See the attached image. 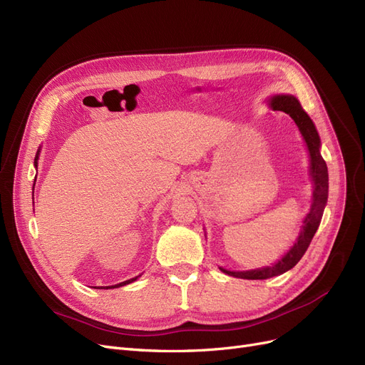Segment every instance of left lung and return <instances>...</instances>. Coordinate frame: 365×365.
Wrapping results in <instances>:
<instances>
[{
	"label": "left lung",
	"mask_w": 365,
	"mask_h": 365,
	"mask_svg": "<svg viewBox=\"0 0 365 365\" xmlns=\"http://www.w3.org/2000/svg\"><path fill=\"white\" fill-rule=\"evenodd\" d=\"M270 104L274 110H280V112L289 115L294 119L295 125L298 126L301 135H303L310 153V174L313 178L314 191H313L312 209L304 219V225L299 232V237L297 239L295 245L291 247V250L277 264H274L273 267H264V268H258V270H250V272H230V270H225V268H220L222 272L230 276L240 277V279H250V280L279 276L284 272L291 270V268L301 258H303L316 230H318L321 224L327 198H328V170H327L324 158L319 152L321 138L318 131L314 128L312 119L304 112L303 107L299 106L298 100L291 97V95H276V97L270 100Z\"/></svg>",
	"instance_id": "8db88e82"
}]
</instances>
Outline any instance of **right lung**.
Here are the masks:
<instances>
[{"instance_id": "add662e5", "label": "right lung", "mask_w": 365, "mask_h": 365, "mask_svg": "<svg viewBox=\"0 0 365 365\" xmlns=\"http://www.w3.org/2000/svg\"><path fill=\"white\" fill-rule=\"evenodd\" d=\"M37 160H38V152H37V155H36V160H34V165L37 167ZM137 277H134V279H130V280H125V282H120V283H118V284H113V287H106V288H101V289H110V288H119V287H123V284H128V283H131V282H134Z\"/></svg>"}]
</instances>
